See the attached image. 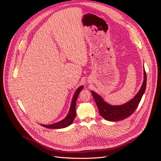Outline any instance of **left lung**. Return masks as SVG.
Segmentation results:
<instances>
[{"label":"left lung","mask_w":161,"mask_h":161,"mask_svg":"<svg viewBox=\"0 0 161 161\" xmlns=\"http://www.w3.org/2000/svg\"><path fill=\"white\" fill-rule=\"evenodd\" d=\"M143 69L144 80L140 90L133 99L125 104L119 106L110 105L104 101L101 96L92 90L91 91L99 113L103 119L110 122H117L127 119L134 113L136 108L138 106L146 89L147 74L145 68Z\"/></svg>","instance_id":"1"}]
</instances>
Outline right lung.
<instances>
[{
	"label": "right lung",
	"instance_id": "right-lung-1",
	"mask_svg": "<svg viewBox=\"0 0 161 161\" xmlns=\"http://www.w3.org/2000/svg\"><path fill=\"white\" fill-rule=\"evenodd\" d=\"M83 88V86H80V87L78 88L76 91L75 92V93L73 97L71 107L66 117L57 123L52 124H48V125H44V124H41L42 126L48 128V129H62V128H65L66 127H68L69 125H70L73 124L75 117H76V100L78 99V95L80 94L81 90Z\"/></svg>",
	"mask_w": 161,
	"mask_h": 161
}]
</instances>
